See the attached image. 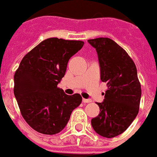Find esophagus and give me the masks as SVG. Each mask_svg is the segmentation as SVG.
I'll return each mask as SVG.
<instances>
[{
  "label": "esophagus",
  "instance_id": "1",
  "mask_svg": "<svg viewBox=\"0 0 157 157\" xmlns=\"http://www.w3.org/2000/svg\"><path fill=\"white\" fill-rule=\"evenodd\" d=\"M82 101L84 102V103H90V102H91L92 101H91L90 99H84V98H83Z\"/></svg>",
  "mask_w": 157,
  "mask_h": 157
}]
</instances>
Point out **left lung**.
<instances>
[{
	"label": "left lung",
	"mask_w": 157,
	"mask_h": 157,
	"mask_svg": "<svg viewBox=\"0 0 157 157\" xmlns=\"http://www.w3.org/2000/svg\"><path fill=\"white\" fill-rule=\"evenodd\" d=\"M97 52L101 80L107 83L99 115L91 119L94 131L112 138L123 133L137 116L141 89L134 61L114 40L106 37L90 39Z\"/></svg>",
	"instance_id": "1"
}]
</instances>
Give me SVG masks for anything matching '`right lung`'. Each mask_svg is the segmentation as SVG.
<instances>
[{
    "label": "right lung",
    "instance_id": "right-lung-1",
    "mask_svg": "<svg viewBox=\"0 0 157 157\" xmlns=\"http://www.w3.org/2000/svg\"><path fill=\"white\" fill-rule=\"evenodd\" d=\"M84 41L48 38L30 51L14 75V95L24 120L39 133L62 131L72 111L82 103L80 94L68 96L57 86L70 58Z\"/></svg>",
    "mask_w": 157,
    "mask_h": 157
}]
</instances>
